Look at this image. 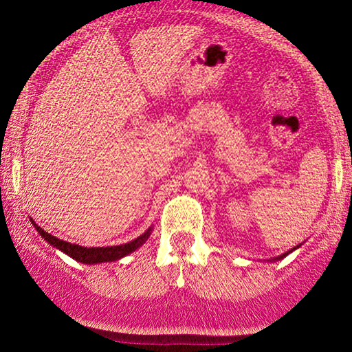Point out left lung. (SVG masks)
Listing matches in <instances>:
<instances>
[{"label":"left lung","instance_id":"left-lung-1","mask_svg":"<svg viewBox=\"0 0 352 352\" xmlns=\"http://www.w3.org/2000/svg\"><path fill=\"white\" fill-rule=\"evenodd\" d=\"M296 248H300V245H298V246H294V248L289 250V252H286V253L280 254V256H276V258H272V260H270V261H278V260H283V258H285L286 254H289V253H292V252H294V250H296Z\"/></svg>","mask_w":352,"mask_h":352}]
</instances>
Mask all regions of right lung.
Listing matches in <instances>:
<instances>
[{
	"instance_id": "add662e5",
	"label": "right lung",
	"mask_w": 352,
	"mask_h": 352,
	"mask_svg": "<svg viewBox=\"0 0 352 352\" xmlns=\"http://www.w3.org/2000/svg\"><path fill=\"white\" fill-rule=\"evenodd\" d=\"M31 223L34 225L36 232H38L51 246H54L56 250H60V252L66 253L67 256H71L72 260L79 261V263H84V265H98V263H107V261L120 260V258L127 256V254H131L132 252H135V250H139L140 246L148 240V236H151L152 233V227H148L147 232H144L142 235L137 236L135 240L129 241V243L116 245V246H92V248H87V246L69 243V241H64V240H59V238L52 236L51 233L44 232L39 225H36L33 218H31Z\"/></svg>"
}]
</instances>
